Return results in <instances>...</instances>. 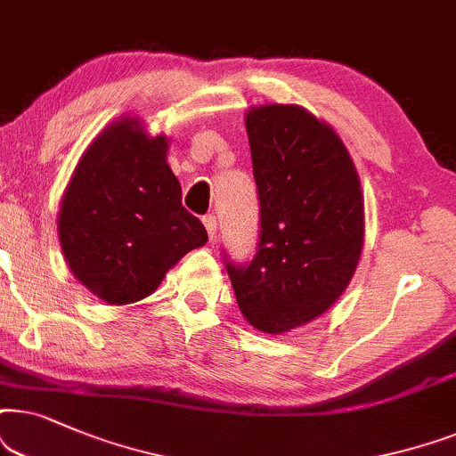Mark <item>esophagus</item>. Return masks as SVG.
<instances>
[{
    "label": "esophagus",
    "instance_id": "obj_1",
    "mask_svg": "<svg viewBox=\"0 0 456 456\" xmlns=\"http://www.w3.org/2000/svg\"><path fill=\"white\" fill-rule=\"evenodd\" d=\"M202 221H204L206 233H208V240L215 241V238H216V218L212 216V215H206Z\"/></svg>",
    "mask_w": 456,
    "mask_h": 456
}]
</instances>
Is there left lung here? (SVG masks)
I'll use <instances>...</instances> for the list:
<instances>
[{
  "mask_svg": "<svg viewBox=\"0 0 456 456\" xmlns=\"http://www.w3.org/2000/svg\"><path fill=\"white\" fill-rule=\"evenodd\" d=\"M246 129L258 244L252 260L224 266L248 323L283 333L323 314L354 275L365 233L361 181L342 139L305 108H252Z\"/></svg>",
  "mask_w": 456,
  "mask_h": 456,
  "instance_id": "1",
  "label": "left lung"
}]
</instances>
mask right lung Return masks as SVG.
Listing matches in <instances>:
<instances>
[{"label": "right lung", "mask_w": 456, "mask_h": 456, "mask_svg": "<svg viewBox=\"0 0 456 456\" xmlns=\"http://www.w3.org/2000/svg\"><path fill=\"white\" fill-rule=\"evenodd\" d=\"M167 148L165 137L125 118L89 145L66 187L58 216L64 258L108 305L150 296L181 256L208 241L181 204Z\"/></svg>", "instance_id": "add662e5"}]
</instances>
